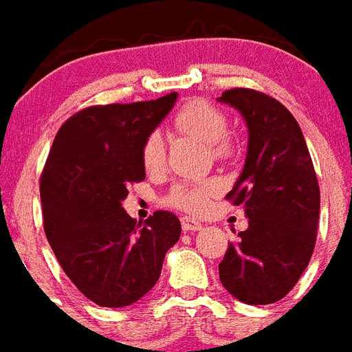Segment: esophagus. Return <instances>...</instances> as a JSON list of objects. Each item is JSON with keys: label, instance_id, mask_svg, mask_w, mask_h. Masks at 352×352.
<instances>
[{"label": "esophagus", "instance_id": "1", "mask_svg": "<svg viewBox=\"0 0 352 352\" xmlns=\"http://www.w3.org/2000/svg\"><path fill=\"white\" fill-rule=\"evenodd\" d=\"M181 226H183L184 231H199L203 228V223L196 218H190V216H183L181 218Z\"/></svg>", "mask_w": 352, "mask_h": 352}]
</instances>
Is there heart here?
Listing matches in <instances>:
<instances>
[{
    "label": "heart",
    "mask_w": 352,
    "mask_h": 352,
    "mask_svg": "<svg viewBox=\"0 0 352 352\" xmlns=\"http://www.w3.org/2000/svg\"><path fill=\"white\" fill-rule=\"evenodd\" d=\"M173 124L179 132L212 145L216 156L226 158L233 153L228 136V117L216 106L205 100H190L177 111ZM142 164L147 173H160L166 166V145L160 132H151L142 143ZM222 190V181L209 179H183L169 188L164 203L186 212H201L212 196Z\"/></svg>",
    "instance_id": "heart-1"
}]
</instances>
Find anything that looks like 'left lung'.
I'll return each mask as SVG.
<instances>
[{
  "label": "left lung",
  "instance_id": "8db88e82",
  "mask_svg": "<svg viewBox=\"0 0 352 352\" xmlns=\"http://www.w3.org/2000/svg\"><path fill=\"white\" fill-rule=\"evenodd\" d=\"M241 111L248 153L226 199L244 205L248 229L220 263V282L246 304L282 300L308 267L317 239L321 194L306 140L291 111L254 89L223 91L218 98Z\"/></svg>",
  "mask_w": 352,
  "mask_h": 352
}]
</instances>
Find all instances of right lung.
Wrapping results in <instances>:
<instances>
[{
  "label": "right lung",
  "instance_id": "1",
  "mask_svg": "<svg viewBox=\"0 0 352 352\" xmlns=\"http://www.w3.org/2000/svg\"><path fill=\"white\" fill-rule=\"evenodd\" d=\"M177 93L132 104L89 106L56 134L41 177L44 233L83 295L123 308L147 295L181 236L173 212L136 222L123 209L126 186L145 179L142 143L168 116Z\"/></svg>",
  "mask_w": 352,
  "mask_h": 352
}]
</instances>
